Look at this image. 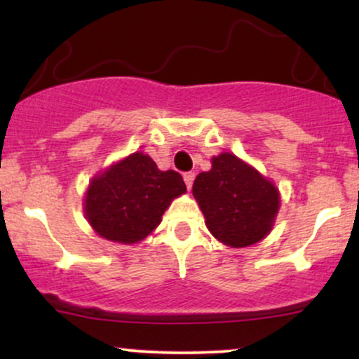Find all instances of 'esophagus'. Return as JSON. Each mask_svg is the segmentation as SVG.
I'll use <instances>...</instances> for the list:
<instances>
[{
    "label": "esophagus",
    "mask_w": 359,
    "mask_h": 359,
    "mask_svg": "<svg viewBox=\"0 0 359 359\" xmlns=\"http://www.w3.org/2000/svg\"><path fill=\"white\" fill-rule=\"evenodd\" d=\"M194 177H196V175H194L192 172H187V174H184V182H185V185H187V189L192 187Z\"/></svg>",
    "instance_id": "obj_1"
}]
</instances>
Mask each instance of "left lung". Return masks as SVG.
<instances>
[{
	"label": "left lung",
	"instance_id": "8db88e82",
	"mask_svg": "<svg viewBox=\"0 0 359 359\" xmlns=\"http://www.w3.org/2000/svg\"><path fill=\"white\" fill-rule=\"evenodd\" d=\"M192 194L209 231L233 248L263 240L280 203L275 185L231 154L214 156L211 170L194 180Z\"/></svg>",
	"mask_w": 359,
	"mask_h": 359
}]
</instances>
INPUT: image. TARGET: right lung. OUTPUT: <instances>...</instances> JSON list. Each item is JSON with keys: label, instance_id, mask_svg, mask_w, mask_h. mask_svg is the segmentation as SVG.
<instances>
[{"label": "right lung", "instance_id": "obj_1", "mask_svg": "<svg viewBox=\"0 0 359 359\" xmlns=\"http://www.w3.org/2000/svg\"><path fill=\"white\" fill-rule=\"evenodd\" d=\"M185 191L179 172H162L148 155L133 154L90 182L86 216L100 236L131 245L154 231Z\"/></svg>", "mask_w": 359, "mask_h": 359}]
</instances>
